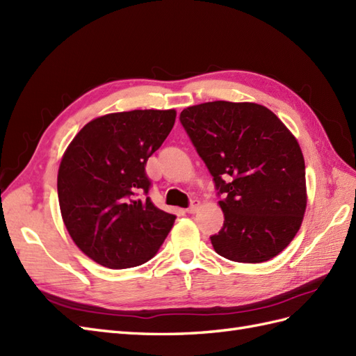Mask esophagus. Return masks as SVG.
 Segmentation results:
<instances>
[{
    "mask_svg": "<svg viewBox=\"0 0 356 356\" xmlns=\"http://www.w3.org/2000/svg\"><path fill=\"white\" fill-rule=\"evenodd\" d=\"M199 205H201V202H199V201H192V204H190V207L187 208L186 211L188 214H193V213H196L199 210Z\"/></svg>",
    "mask_w": 356,
    "mask_h": 356,
    "instance_id": "1",
    "label": "esophagus"
}]
</instances>
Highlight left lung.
<instances>
[{"label": "left lung", "instance_id": "8db88e82", "mask_svg": "<svg viewBox=\"0 0 356 356\" xmlns=\"http://www.w3.org/2000/svg\"><path fill=\"white\" fill-rule=\"evenodd\" d=\"M179 120L223 196V227L210 237L216 252L237 263L282 252L307 208L305 161L289 128L254 102H204Z\"/></svg>", "mask_w": 356, "mask_h": 356}]
</instances>
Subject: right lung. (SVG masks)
Returning <instances> with one entry per match:
<instances>
[{
	"label": "right lung",
	"instance_id": "1",
	"mask_svg": "<svg viewBox=\"0 0 356 356\" xmlns=\"http://www.w3.org/2000/svg\"><path fill=\"white\" fill-rule=\"evenodd\" d=\"M175 110L111 113L81 128L58 168L57 192L65 227L83 252L108 268L151 259L177 216L148 196L146 161L166 140Z\"/></svg>",
	"mask_w": 356,
	"mask_h": 356
}]
</instances>
